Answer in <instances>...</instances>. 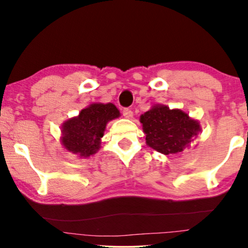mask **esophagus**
Listing matches in <instances>:
<instances>
[{
  "label": "esophagus",
  "mask_w": 248,
  "mask_h": 248,
  "mask_svg": "<svg viewBox=\"0 0 248 248\" xmlns=\"http://www.w3.org/2000/svg\"><path fill=\"white\" fill-rule=\"evenodd\" d=\"M122 113H123V116L125 118H132V117H133V111H132L131 108H124Z\"/></svg>",
  "instance_id": "1"
}]
</instances>
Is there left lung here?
Listing matches in <instances>:
<instances>
[{"label": "left lung", "instance_id": "1", "mask_svg": "<svg viewBox=\"0 0 248 248\" xmlns=\"http://www.w3.org/2000/svg\"><path fill=\"white\" fill-rule=\"evenodd\" d=\"M149 147L164 155L182 152L200 132V125L179 109L155 106L141 115Z\"/></svg>", "mask_w": 248, "mask_h": 248}]
</instances>
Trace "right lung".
Returning a JSON list of instances; mask_svg holds the SVG:
<instances>
[{"mask_svg": "<svg viewBox=\"0 0 248 248\" xmlns=\"http://www.w3.org/2000/svg\"><path fill=\"white\" fill-rule=\"evenodd\" d=\"M120 116L113 104H93L81 110L79 116L63 124L62 143L66 150L81 157H89L100 148V139L108 122Z\"/></svg>", "mask_w": 248, "mask_h": 248, "instance_id": "right-lung-1", "label": "right lung"}]
</instances>
